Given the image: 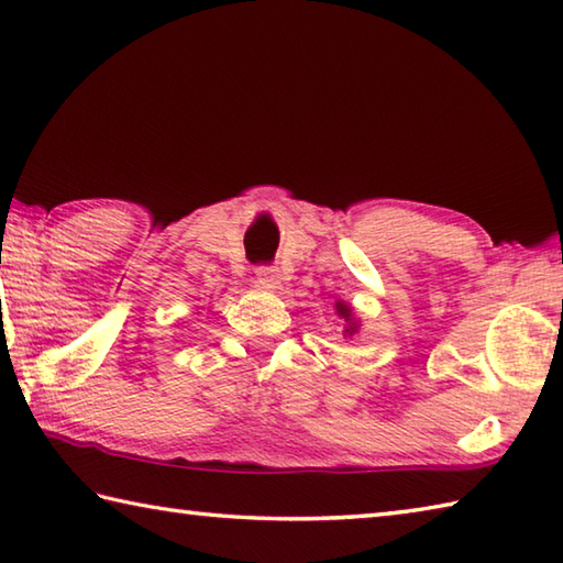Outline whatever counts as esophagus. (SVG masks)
Segmentation results:
<instances>
[{"label":"esophagus","mask_w":563,"mask_h":563,"mask_svg":"<svg viewBox=\"0 0 563 563\" xmlns=\"http://www.w3.org/2000/svg\"><path fill=\"white\" fill-rule=\"evenodd\" d=\"M255 274H257V284L265 286V289H277L279 286V274L274 267H260Z\"/></svg>","instance_id":"1"}]
</instances>
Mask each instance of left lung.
Segmentation results:
<instances>
[{
	"label": "left lung",
	"instance_id": "left-lung-1",
	"mask_svg": "<svg viewBox=\"0 0 563 563\" xmlns=\"http://www.w3.org/2000/svg\"><path fill=\"white\" fill-rule=\"evenodd\" d=\"M335 313L342 318V320H345V330H342V332H345V338H352V335H357V332H360V320L357 318H354V311H352V306L350 303H345V301H342V298H338V301H335Z\"/></svg>",
	"mask_w": 563,
	"mask_h": 563
}]
</instances>
